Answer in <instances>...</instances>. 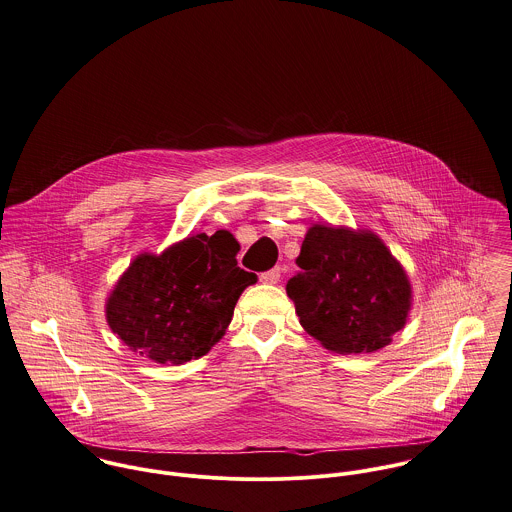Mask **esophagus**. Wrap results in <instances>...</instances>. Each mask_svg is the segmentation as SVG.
Wrapping results in <instances>:
<instances>
[{
    "mask_svg": "<svg viewBox=\"0 0 512 512\" xmlns=\"http://www.w3.org/2000/svg\"><path fill=\"white\" fill-rule=\"evenodd\" d=\"M281 273H283L281 267H273L271 271L261 273V275H259V281H261V283H267V285H275V283L281 281Z\"/></svg>",
    "mask_w": 512,
    "mask_h": 512,
    "instance_id": "obj_1",
    "label": "esophagus"
}]
</instances>
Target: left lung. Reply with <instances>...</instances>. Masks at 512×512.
I'll return each instance as SVG.
<instances>
[{"instance_id": "obj_1", "label": "left lung", "mask_w": 512, "mask_h": 512, "mask_svg": "<svg viewBox=\"0 0 512 512\" xmlns=\"http://www.w3.org/2000/svg\"><path fill=\"white\" fill-rule=\"evenodd\" d=\"M287 283L301 324L328 350L374 352L408 318V277L374 233L314 225Z\"/></svg>"}]
</instances>
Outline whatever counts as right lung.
Instances as JSON below:
<instances>
[{
    "mask_svg": "<svg viewBox=\"0 0 512 512\" xmlns=\"http://www.w3.org/2000/svg\"><path fill=\"white\" fill-rule=\"evenodd\" d=\"M229 231L200 233L162 255H140L118 281L106 320L134 352L160 364L200 358L223 336L245 287L257 277L237 267Z\"/></svg>",
    "mask_w": 512,
    "mask_h": 512,
    "instance_id": "1",
    "label": "right lung"
}]
</instances>
